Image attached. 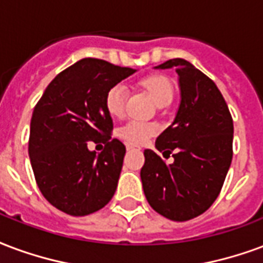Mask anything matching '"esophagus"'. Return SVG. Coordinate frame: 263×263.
<instances>
[{"mask_svg": "<svg viewBox=\"0 0 263 263\" xmlns=\"http://www.w3.org/2000/svg\"><path fill=\"white\" fill-rule=\"evenodd\" d=\"M126 149H128V151H134V149H137V147L134 146V145H129V143H128V145H126Z\"/></svg>", "mask_w": 263, "mask_h": 263, "instance_id": "1", "label": "esophagus"}]
</instances>
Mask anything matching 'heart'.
I'll list each match as a JSON object with an SVG mask.
<instances>
[{
	"label": "heart",
	"mask_w": 263,
	"mask_h": 263,
	"mask_svg": "<svg viewBox=\"0 0 263 263\" xmlns=\"http://www.w3.org/2000/svg\"><path fill=\"white\" fill-rule=\"evenodd\" d=\"M141 87L151 96L159 107L168 106L174 97V86L164 75H151L141 81ZM126 89L124 85H114L108 89L104 97L107 112L114 118H121L125 110ZM157 132L156 125L149 122L129 121L118 129V137L131 145H143Z\"/></svg>",
	"instance_id": "b5f03b06"
}]
</instances>
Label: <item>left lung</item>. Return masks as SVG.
Segmentation results:
<instances>
[{
    "mask_svg": "<svg viewBox=\"0 0 263 263\" xmlns=\"http://www.w3.org/2000/svg\"><path fill=\"white\" fill-rule=\"evenodd\" d=\"M178 73L180 106L171 125L157 137L167 164L146 149L141 170L149 205L174 221L191 220L216 201L233 159V118L215 82L191 62L174 58L155 67Z\"/></svg>",
    "mask_w": 263,
    "mask_h": 263,
    "instance_id": "8db88e82",
    "label": "left lung"
}]
</instances>
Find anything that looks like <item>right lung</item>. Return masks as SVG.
Returning <instances> with one entry per match:
<instances>
[{"label":"right lung","instance_id":"add662e5","mask_svg":"<svg viewBox=\"0 0 263 263\" xmlns=\"http://www.w3.org/2000/svg\"><path fill=\"white\" fill-rule=\"evenodd\" d=\"M137 69L83 58L46 87L30 121L29 157L43 196L71 216H86L111 201L121 174L125 146L111 139L108 89ZM102 141L100 154L87 142Z\"/></svg>","mask_w":263,"mask_h":263}]
</instances>
